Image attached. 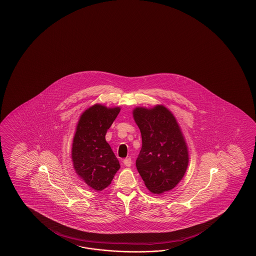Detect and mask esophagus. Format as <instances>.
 <instances>
[{
  "instance_id": "esophagus-1",
  "label": "esophagus",
  "mask_w": 256,
  "mask_h": 256,
  "mask_svg": "<svg viewBox=\"0 0 256 256\" xmlns=\"http://www.w3.org/2000/svg\"><path fill=\"white\" fill-rule=\"evenodd\" d=\"M124 166H128V168H130V166H132V159L130 158H126L124 160Z\"/></svg>"
}]
</instances>
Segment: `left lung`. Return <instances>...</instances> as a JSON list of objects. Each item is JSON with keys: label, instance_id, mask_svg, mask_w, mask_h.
<instances>
[{"label": "left lung", "instance_id": "8db88e82", "mask_svg": "<svg viewBox=\"0 0 256 256\" xmlns=\"http://www.w3.org/2000/svg\"><path fill=\"white\" fill-rule=\"evenodd\" d=\"M132 116L142 136L136 168L154 194L172 190L185 174L188 149L174 114L164 105L136 107Z\"/></svg>", "mask_w": 256, "mask_h": 256}]
</instances>
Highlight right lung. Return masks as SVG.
I'll return each mask as SVG.
<instances>
[{
	"mask_svg": "<svg viewBox=\"0 0 256 256\" xmlns=\"http://www.w3.org/2000/svg\"><path fill=\"white\" fill-rule=\"evenodd\" d=\"M120 107L96 104L82 112L72 142L71 158L76 174L95 191L104 190L120 169V164L105 139Z\"/></svg>",
	"mask_w": 256,
	"mask_h": 256,
	"instance_id": "right-lung-1",
	"label": "right lung"
}]
</instances>
